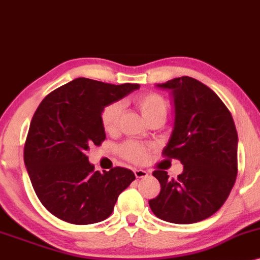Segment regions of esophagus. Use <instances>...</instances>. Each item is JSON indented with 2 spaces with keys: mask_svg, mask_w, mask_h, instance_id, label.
<instances>
[{
  "mask_svg": "<svg viewBox=\"0 0 260 260\" xmlns=\"http://www.w3.org/2000/svg\"><path fill=\"white\" fill-rule=\"evenodd\" d=\"M134 174H135L136 178H145L148 176V173L144 169H134Z\"/></svg>",
  "mask_w": 260,
  "mask_h": 260,
  "instance_id": "esophagus-1",
  "label": "esophagus"
}]
</instances>
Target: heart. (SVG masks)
<instances>
[{
    "label": "heart",
    "instance_id": "1",
    "mask_svg": "<svg viewBox=\"0 0 260 260\" xmlns=\"http://www.w3.org/2000/svg\"><path fill=\"white\" fill-rule=\"evenodd\" d=\"M134 103L147 122L156 118L165 119L167 115V102L157 93H145V94L138 95L134 99ZM120 114L121 106L118 102H113L103 108L101 113V122L107 133H113L116 130ZM120 152L124 158L134 163H142L147 158V147L135 141L125 142L121 146Z\"/></svg>",
    "mask_w": 260,
    "mask_h": 260
}]
</instances>
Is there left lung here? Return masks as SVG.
Masks as SVG:
<instances>
[{"label":"left lung","mask_w":260,"mask_h":260,"mask_svg":"<svg viewBox=\"0 0 260 260\" xmlns=\"http://www.w3.org/2000/svg\"><path fill=\"white\" fill-rule=\"evenodd\" d=\"M157 87L172 92L176 113L162 153L179 159L184 168L177 179L154 171L161 191L148 204L167 222H199L214 215L231 193L237 177V130L223 102L195 78L183 76Z\"/></svg>","instance_id":"8db88e82"}]
</instances>
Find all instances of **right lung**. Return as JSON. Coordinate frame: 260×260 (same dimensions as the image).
<instances>
[{
	"instance_id": "right-lung-1",
	"label": "right lung",
	"mask_w": 260,
	"mask_h": 260,
	"mask_svg": "<svg viewBox=\"0 0 260 260\" xmlns=\"http://www.w3.org/2000/svg\"><path fill=\"white\" fill-rule=\"evenodd\" d=\"M139 87L80 77L49 93L39 104L25 140L24 163L37 197L54 216L74 224L101 222L135 180L127 168L94 171L86 151L106 140L103 108Z\"/></svg>"
}]
</instances>
